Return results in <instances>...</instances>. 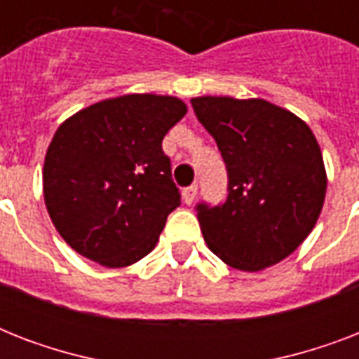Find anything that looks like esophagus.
Segmentation results:
<instances>
[{"label": "esophagus", "mask_w": 359, "mask_h": 359, "mask_svg": "<svg viewBox=\"0 0 359 359\" xmlns=\"http://www.w3.org/2000/svg\"><path fill=\"white\" fill-rule=\"evenodd\" d=\"M196 196H197V186H188L182 190V201L186 205H191V203L196 201Z\"/></svg>", "instance_id": "obj_1"}]
</instances>
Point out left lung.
<instances>
[{
  "instance_id": "left-lung-1",
  "label": "left lung",
  "mask_w": 359,
  "mask_h": 359,
  "mask_svg": "<svg viewBox=\"0 0 359 359\" xmlns=\"http://www.w3.org/2000/svg\"><path fill=\"white\" fill-rule=\"evenodd\" d=\"M229 173L222 207H197L214 255L242 272L278 264L307 238L326 197V168L306 121L262 98H191Z\"/></svg>"
}]
</instances>
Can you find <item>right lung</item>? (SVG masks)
<instances>
[{
    "label": "right lung",
    "mask_w": 359,
    "mask_h": 359,
    "mask_svg": "<svg viewBox=\"0 0 359 359\" xmlns=\"http://www.w3.org/2000/svg\"><path fill=\"white\" fill-rule=\"evenodd\" d=\"M188 111L180 98L132 93L106 98L59 124L42 191L67 244L108 268L149 255L180 205L163 135Z\"/></svg>",
    "instance_id": "add662e5"
}]
</instances>
